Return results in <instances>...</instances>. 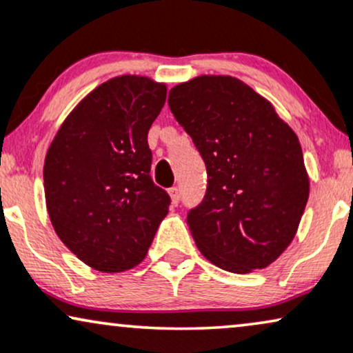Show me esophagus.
Masks as SVG:
<instances>
[{"instance_id":"esophagus-1","label":"esophagus","mask_w":353,"mask_h":353,"mask_svg":"<svg viewBox=\"0 0 353 353\" xmlns=\"http://www.w3.org/2000/svg\"><path fill=\"white\" fill-rule=\"evenodd\" d=\"M168 194H170V198H172V204L178 205V203H180V190H178L176 186H173L168 190Z\"/></svg>"}]
</instances>
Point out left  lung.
<instances>
[{
    "label": "left lung",
    "mask_w": 353,
    "mask_h": 353,
    "mask_svg": "<svg viewBox=\"0 0 353 353\" xmlns=\"http://www.w3.org/2000/svg\"><path fill=\"white\" fill-rule=\"evenodd\" d=\"M168 107L208 170L204 199L186 217L199 251L228 272L269 266L292 243L308 201L299 137L232 76L178 84Z\"/></svg>",
    "instance_id": "8db88e82"
}]
</instances>
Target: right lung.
<instances>
[{
    "label": "right lung",
    "mask_w": 353,
    "mask_h": 353,
    "mask_svg": "<svg viewBox=\"0 0 353 353\" xmlns=\"http://www.w3.org/2000/svg\"><path fill=\"white\" fill-rule=\"evenodd\" d=\"M165 97V84L148 77H113L72 110L45 157L54 232L97 271L137 266L168 212L170 196L150 178L148 144Z\"/></svg>",
    "instance_id": "right-lung-1"
}]
</instances>
